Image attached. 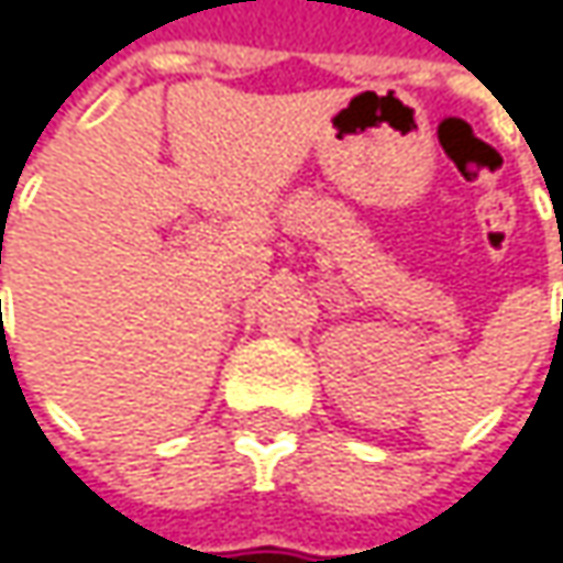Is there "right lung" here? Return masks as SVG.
I'll return each instance as SVG.
<instances>
[{"label": "right lung", "mask_w": 563, "mask_h": 563, "mask_svg": "<svg viewBox=\"0 0 563 563\" xmlns=\"http://www.w3.org/2000/svg\"><path fill=\"white\" fill-rule=\"evenodd\" d=\"M0 261H2V257H0Z\"/></svg>", "instance_id": "add662e5"}]
</instances>
